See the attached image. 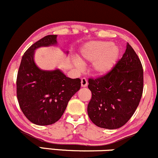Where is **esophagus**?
I'll return each instance as SVG.
<instances>
[{
    "label": "esophagus",
    "instance_id": "34e87169",
    "mask_svg": "<svg viewBox=\"0 0 158 158\" xmlns=\"http://www.w3.org/2000/svg\"><path fill=\"white\" fill-rule=\"evenodd\" d=\"M81 84H82V87H86L88 85V80L86 79V78H82V81H81Z\"/></svg>",
    "mask_w": 158,
    "mask_h": 158
}]
</instances>
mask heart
Returning <instances> with one entry per match:
<instances>
[{"label":"heart","instance_id":"heart-1","mask_svg":"<svg viewBox=\"0 0 158 158\" xmlns=\"http://www.w3.org/2000/svg\"><path fill=\"white\" fill-rule=\"evenodd\" d=\"M81 55L84 60L94 62V70L97 73L106 74L115 66L120 49L109 41H94L82 48Z\"/></svg>","mask_w":158,"mask_h":158}]
</instances>
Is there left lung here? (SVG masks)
<instances>
[{
	"instance_id": "left-lung-1",
	"label": "left lung",
	"mask_w": 158,
	"mask_h": 158,
	"mask_svg": "<svg viewBox=\"0 0 158 158\" xmlns=\"http://www.w3.org/2000/svg\"><path fill=\"white\" fill-rule=\"evenodd\" d=\"M91 91L88 115L98 127L117 129L130 120L143 91V69L138 55L127 43L125 52L106 74L88 79Z\"/></svg>"
}]
</instances>
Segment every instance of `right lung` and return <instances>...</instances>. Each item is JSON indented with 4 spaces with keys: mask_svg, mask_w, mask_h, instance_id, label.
<instances>
[{
    "mask_svg": "<svg viewBox=\"0 0 158 158\" xmlns=\"http://www.w3.org/2000/svg\"><path fill=\"white\" fill-rule=\"evenodd\" d=\"M47 35L24 53L16 79V94L25 117L37 125H49L61 118L70 98L81 87V79L67 77L60 70H42L34 60V50L57 43Z\"/></svg>",
    "mask_w": 158,
    "mask_h": 158,
    "instance_id": "add662e5",
    "label": "right lung"
}]
</instances>
